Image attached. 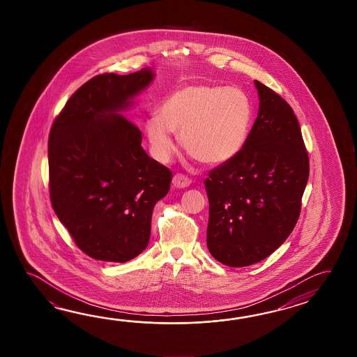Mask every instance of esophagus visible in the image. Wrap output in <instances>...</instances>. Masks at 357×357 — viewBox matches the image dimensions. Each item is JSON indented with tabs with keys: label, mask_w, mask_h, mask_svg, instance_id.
<instances>
[{
	"label": "esophagus",
	"mask_w": 357,
	"mask_h": 357,
	"mask_svg": "<svg viewBox=\"0 0 357 357\" xmlns=\"http://www.w3.org/2000/svg\"><path fill=\"white\" fill-rule=\"evenodd\" d=\"M172 183H174V186H175L176 189H185V188L190 186L191 180H190L189 177H186V176L177 174V175L174 176Z\"/></svg>",
	"instance_id": "34e87169"
}]
</instances>
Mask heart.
<instances>
[{
    "label": "heart",
    "instance_id": "heart-1",
    "mask_svg": "<svg viewBox=\"0 0 357 357\" xmlns=\"http://www.w3.org/2000/svg\"><path fill=\"white\" fill-rule=\"evenodd\" d=\"M252 103L235 86L190 84L163 100L160 114H151L145 132L153 154L160 162L177 149L175 132H181L185 151L206 166L228 163L241 153L252 123Z\"/></svg>",
    "mask_w": 357,
    "mask_h": 357
}]
</instances>
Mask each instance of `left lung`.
<instances>
[{
  "label": "left lung",
  "mask_w": 357,
  "mask_h": 357,
  "mask_svg": "<svg viewBox=\"0 0 357 357\" xmlns=\"http://www.w3.org/2000/svg\"><path fill=\"white\" fill-rule=\"evenodd\" d=\"M259 112L241 153L205 178L206 245L232 268L261 261L296 226L309 178V155L294 109L255 80Z\"/></svg>",
  "instance_id": "obj_1"
}]
</instances>
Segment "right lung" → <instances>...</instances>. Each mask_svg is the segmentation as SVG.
Instances as JSON below:
<instances>
[{
  "label": "right lung",
  "mask_w": 357,
  "mask_h": 357,
  "mask_svg": "<svg viewBox=\"0 0 357 357\" xmlns=\"http://www.w3.org/2000/svg\"><path fill=\"white\" fill-rule=\"evenodd\" d=\"M153 79L148 68L94 76L70 97L50 132L54 213L96 260L125 263L143 252L153 208L169 190L171 171L145 153L140 130L121 114Z\"/></svg>",
  "instance_id": "obj_1"
}]
</instances>
